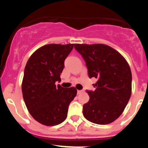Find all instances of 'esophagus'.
<instances>
[{"instance_id": "obj_1", "label": "esophagus", "mask_w": 148, "mask_h": 148, "mask_svg": "<svg viewBox=\"0 0 148 148\" xmlns=\"http://www.w3.org/2000/svg\"><path fill=\"white\" fill-rule=\"evenodd\" d=\"M83 92V90H77V94H81Z\"/></svg>"}]
</instances>
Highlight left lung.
<instances>
[{
    "mask_svg": "<svg viewBox=\"0 0 148 148\" xmlns=\"http://www.w3.org/2000/svg\"><path fill=\"white\" fill-rule=\"evenodd\" d=\"M74 48L86 62L88 76L97 79L93 84L95 90H86L90 99L83 106L84 117L98 125L113 123L123 113L132 94L130 65L109 46L75 44Z\"/></svg>",
    "mask_w": 148,
    "mask_h": 148,
    "instance_id": "1",
    "label": "left lung"
}]
</instances>
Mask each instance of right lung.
<instances>
[{
	"mask_svg": "<svg viewBox=\"0 0 148 148\" xmlns=\"http://www.w3.org/2000/svg\"><path fill=\"white\" fill-rule=\"evenodd\" d=\"M73 47L74 44L43 46L32 54L25 67L22 93L25 106L33 118L46 126L62 123L76 95L74 87L55 84L60 81L64 60Z\"/></svg>",
	"mask_w": 148,
	"mask_h": 148,
	"instance_id": "right-lung-1",
	"label": "right lung"
}]
</instances>
